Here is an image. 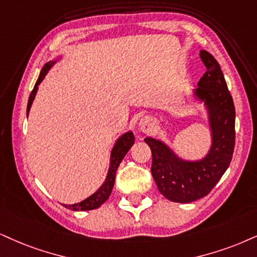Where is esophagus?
<instances>
[{
	"label": "esophagus",
	"instance_id": "34e87169",
	"mask_svg": "<svg viewBox=\"0 0 257 257\" xmlns=\"http://www.w3.org/2000/svg\"><path fill=\"white\" fill-rule=\"evenodd\" d=\"M153 128H154V124H153V121H152L151 117H148V116H145V117H142L141 119H140L139 129L142 133L147 134V133L151 132Z\"/></svg>",
	"mask_w": 257,
	"mask_h": 257
}]
</instances>
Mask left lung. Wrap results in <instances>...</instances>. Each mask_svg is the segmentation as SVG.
Returning a JSON list of instances; mask_svg holds the SVG:
<instances>
[{"label":"left lung","instance_id":"1","mask_svg":"<svg viewBox=\"0 0 257 257\" xmlns=\"http://www.w3.org/2000/svg\"><path fill=\"white\" fill-rule=\"evenodd\" d=\"M207 71L193 100L203 104L210 132V147L200 159H184L162 140L146 138L152 151V174L162 196L175 203H192L210 193L228 170L235 146V105L217 60L201 50Z\"/></svg>","mask_w":257,"mask_h":257}]
</instances>
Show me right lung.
I'll use <instances>...</instances> for the list:
<instances>
[{"instance_id":"obj_1","label":"right lung","mask_w":257,"mask_h":257,"mask_svg":"<svg viewBox=\"0 0 257 257\" xmlns=\"http://www.w3.org/2000/svg\"><path fill=\"white\" fill-rule=\"evenodd\" d=\"M60 58H58L56 60H50L48 63H46L42 67V70L40 71V74H39V78L35 83L34 89L32 91L31 96H29L28 99V104H27V117L29 110L32 108V104H33L35 96H37L39 85H40L44 78L46 77V74L48 73L52 67L56 65L57 61H59ZM135 138L134 134H133L132 131H128L117 138L116 140L115 145L111 149V153H110V162H109V170L108 173H106L105 180L103 181V184L98 187V190L96 192H93L91 196H89L85 199L79 201V203H74V204H61V205L67 207V209L72 210V211H87V210H93L97 209V207L102 206L103 204L108 200V198L110 194H111L113 184H115V177H116V171L121 164V161L123 160V158L125 157L126 153L129 152V149L132 148V146L134 145Z\"/></svg>"}]
</instances>
